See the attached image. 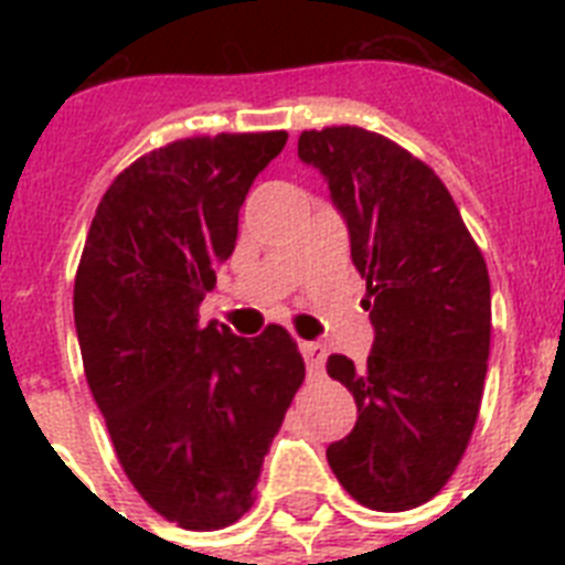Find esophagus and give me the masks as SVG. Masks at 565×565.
Masks as SVG:
<instances>
[{
    "mask_svg": "<svg viewBox=\"0 0 565 565\" xmlns=\"http://www.w3.org/2000/svg\"><path fill=\"white\" fill-rule=\"evenodd\" d=\"M299 351H302V356H306V367L311 376H317V373L326 371V348L319 342H299Z\"/></svg>",
    "mask_w": 565,
    "mask_h": 565,
    "instance_id": "obj_1",
    "label": "esophagus"
}]
</instances>
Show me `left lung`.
I'll use <instances>...</instances> for the list:
<instances>
[{
    "label": "left lung",
    "mask_w": 565,
    "mask_h": 565,
    "mask_svg": "<svg viewBox=\"0 0 565 565\" xmlns=\"http://www.w3.org/2000/svg\"><path fill=\"white\" fill-rule=\"evenodd\" d=\"M299 158L326 174L367 282L373 351L328 356L356 398V427L328 447L348 495L404 512L438 495L481 411L492 299L481 248L452 194L416 154L362 127L306 129Z\"/></svg>",
    "instance_id": "obj_1"
}]
</instances>
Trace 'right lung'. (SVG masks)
<instances>
[{
	"label": "right lung",
	"instance_id": "1",
	"mask_svg": "<svg viewBox=\"0 0 565 565\" xmlns=\"http://www.w3.org/2000/svg\"><path fill=\"white\" fill-rule=\"evenodd\" d=\"M286 129L181 138L129 163L96 209L73 288L84 376L115 456L167 521L212 532L257 498L271 438L306 379L282 326H201L239 206Z\"/></svg>",
	"mask_w": 565,
	"mask_h": 565
}]
</instances>
